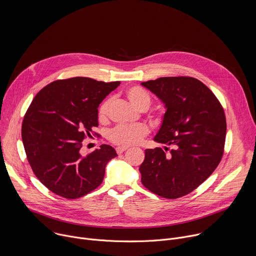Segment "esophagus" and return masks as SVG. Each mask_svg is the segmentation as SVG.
Wrapping results in <instances>:
<instances>
[{
	"label": "esophagus",
	"mask_w": 256,
	"mask_h": 256,
	"mask_svg": "<svg viewBox=\"0 0 256 256\" xmlns=\"http://www.w3.org/2000/svg\"><path fill=\"white\" fill-rule=\"evenodd\" d=\"M126 150H128V147H118L116 148V153L118 154H122V153H124Z\"/></svg>",
	"instance_id": "34e87169"
}]
</instances>
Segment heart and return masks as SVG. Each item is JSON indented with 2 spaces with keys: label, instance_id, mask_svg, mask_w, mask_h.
<instances>
[{
  "label": "heart",
  "instance_id": "1",
  "mask_svg": "<svg viewBox=\"0 0 256 256\" xmlns=\"http://www.w3.org/2000/svg\"><path fill=\"white\" fill-rule=\"evenodd\" d=\"M128 100L138 110H146L151 104V96L144 88L132 86L124 92ZM110 99L104 100L98 109V120L101 122L107 120ZM156 120H160V116H153ZM150 132V128L144 124H120L114 128L109 134L110 140L120 146H132L138 144L144 136Z\"/></svg>",
  "mask_w": 256,
  "mask_h": 256
}]
</instances>
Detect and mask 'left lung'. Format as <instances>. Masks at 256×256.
<instances>
[{
	"label": "left lung",
	"instance_id": "1",
	"mask_svg": "<svg viewBox=\"0 0 256 256\" xmlns=\"http://www.w3.org/2000/svg\"><path fill=\"white\" fill-rule=\"evenodd\" d=\"M142 85L158 96L167 109L154 138L166 146L165 150L144 151L140 166L142 184L162 198L186 196L222 160L227 130L224 109L214 94L192 77H163Z\"/></svg>",
	"mask_w": 256,
	"mask_h": 256
}]
</instances>
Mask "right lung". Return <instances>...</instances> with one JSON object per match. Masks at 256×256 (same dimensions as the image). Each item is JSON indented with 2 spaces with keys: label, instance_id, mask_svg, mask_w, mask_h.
<instances>
[{
  "label": "right lung",
  "instance_id": "add662e5",
  "mask_svg": "<svg viewBox=\"0 0 256 256\" xmlns=\"http://www.w3.org/2000/svg\"><path fill=\"white\" fill-rule=\"evenodd\" d=\"M120 84L86 77L56 80L32 100L22 124V140L33 173L52 192L74 200L102 184L106 164L118 156L116 150L102 144L86 156L80 150L98 126L99 104Z\"/></svg>",
  "mask_w": 256,
  "mask_h": 256
}]
</instances>
